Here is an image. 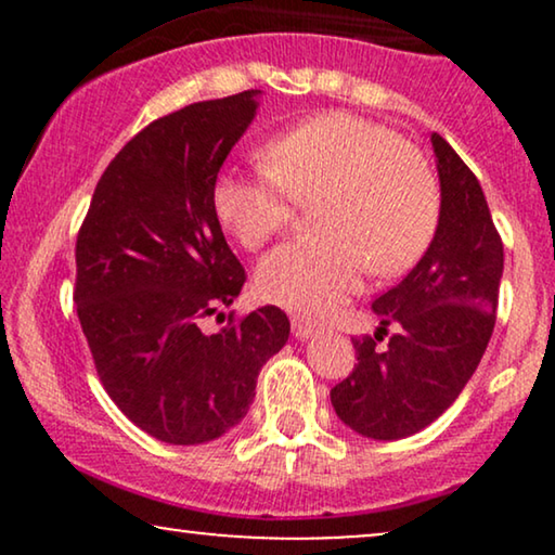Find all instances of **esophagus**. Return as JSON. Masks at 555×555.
Listing matches in <instances>:
<instances>
[{
    "label": "esophagus",
    "instance_id": "obj_1",
    "mask_svg": "<svg viewBox=\"0 0 555 555\" xmlns=\"http://www.w3.org/2000/svg\"><path fill=\"white\" fill-rule=\"evenodd\" d=\"M315 325H310V323H306V321H300V318H295L293 321V336L298 338V340H308V338H313L315 336Z\"/></svg>",
    "mask_w": 555,
    "mask_h": 555
}]
</instances>
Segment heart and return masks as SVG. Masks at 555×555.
<instances>
[{"label":"heart","mask_w":555,"mask_h":555,"mask_svg":"<svg viewBox=\"0 0 555 555\" xmlns=\"http://www.w3.org/2000/svg\"><path fill=\"white\" fill-rule=\"evenodd\" d=\"M262 173H219L217 222L245 249L264 245L295 202L313 204L318 237L293 240L257 264L262 300L321 318L361 287L363 272L399 275L435 237L439 189L422 156L389 128L351 113H325L280 133Z\"/></svg>","instance_id":"heart-1"}]
</instances>
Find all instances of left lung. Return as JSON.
I'll use <instances>...</instances> for the list:
<instances>
[{
	"label": "left lung",
	"mask_w": 555,
	"mask_h": 555,
	"mask_svg": "<svg viewBox=\"0 0 555 555\" xmlns=\"http://www.w3.org/2000/svg\"><path fill=\"white\" fill-rule=\"evenodd\" d=\"M439 219L412 272L374 300V338H353L351 376L331 389L338 420L369 439H404L442 416L475 374L495 328L503 242L482 186L431 133ZM389 324L398 333L377 346Z\"/></svg>",
	"instance_id": "8db88e82"
}]
</instances>
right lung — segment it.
<instances>
[{
	"mask_svg": "<svg viewBox=\"0 0 555 555\" xmlns=\"http://www.w3.org/2000/svg\"><path fill=\"white\" fill-rule=\"evenodd\" d=\"M260 95L186 105L133 135L98 181L75 245V306L98 376L135 427L169 444L237 427L291 336L275 306L211 336L199 328L245 285L211 189Z\"/></svg>",
	"mask_w": 555,
	"mask_h": 555,
	"instance_id": "right-lung-1",
	"label": "right lung"
}]
</instances>
